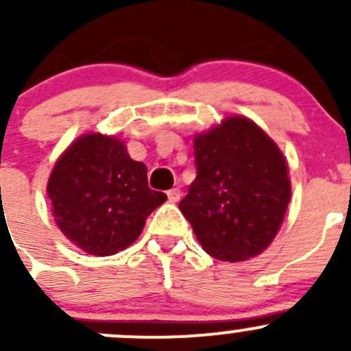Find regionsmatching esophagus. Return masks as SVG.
<instances>
[{
  "label": "esophagus",
  "instance_id": "esophagus-1",
  "mask_svg": "<svg viewBox=\"0 0 351 351\" xmlns=\"http://www.w3.org/2000/svg\"><path fill=\"white\" fill-rule=\"evenodd\" d=\"M180 197H182V193H180L178 189L168 190V200L171 202V204H176V202H180Z\"/></svg>",
  "mask_w": 351,
  "mask_h": 351
}]
</instances>
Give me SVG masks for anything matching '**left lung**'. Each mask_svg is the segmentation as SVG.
<instances>
[{"instance_id":"1","label":"left lung","mask_w":351,"mask_h":351,"mask_svg":"<svg viewBox=\"0 0 351 351\" xmlns=\"http://www.w3.org/2000/svg\"><path fill=\"white\" fill-rule=\"evenodd\" d=\"M197 178L180 210L198 243L222 261L263 253L290 202L289 166L277 144L246 117H228L193 139Z\"/></svg>"}]
</instances>
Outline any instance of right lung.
<instances>
[{"instance_id":"right-lung-1","label":"right lung","mask_w":351,"mask_h":351,"mask_svg":"<svg viewBox=\"0 0 351 351\" xmlns=\"http://www.w3.org/2000/svg\"><path fill=\"white\" fill-rule=\"evenodd\" d=\"M52 214L71 243L97 256L130 246L146 219L166 200L147 186V168L122 141L84 134L56 162L47 183Z\"/></svg>"}]
</instances>
